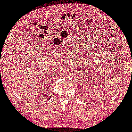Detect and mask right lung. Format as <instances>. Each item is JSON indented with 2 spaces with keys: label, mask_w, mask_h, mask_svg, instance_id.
Returning <instances> with one entry per match:
<instances>
[{
  "label": "right lung",
  "mask_w": 132,
  "mask_h": 132,
  "mask_svg": "<svg viewBox=\"0 0 132 132\" xmlns=\"http://www.w3.org/2000/svg\"><path fill=\"white\" fill-rule=\"evenodd\" d=\"M49 99H50V97H49Z\"/></svg>",
  "instance_id": "obj_1"
}]
</instances>
